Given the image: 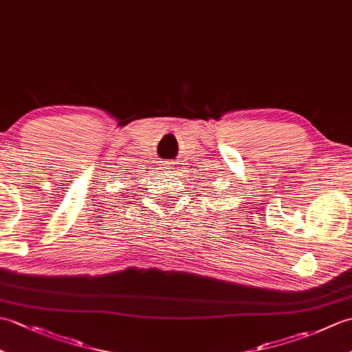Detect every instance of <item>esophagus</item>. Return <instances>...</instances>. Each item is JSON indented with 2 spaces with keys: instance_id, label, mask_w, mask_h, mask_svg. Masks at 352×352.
Listing matches in <instances>:
<instances>
[{
  "instance_id": "34e87169",
  "label": "esophagus",
  "mask_w": 352,
  "mask_h": 352,
  "mask_svg": "<svg viewBox=\"0 0 352 352\" xmlns=\"http://www.w3.org/2000/svg\"><path fill=\"white\" fill-rule=\"evenodd\" d=\"M172 164H174V163H166V168H168V169H172Z\"/></svg>"
}]
</instances>
